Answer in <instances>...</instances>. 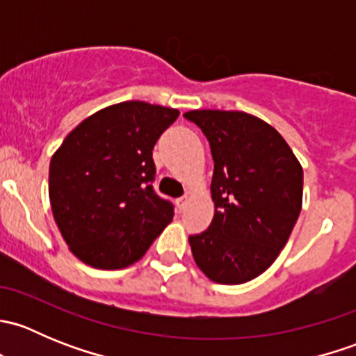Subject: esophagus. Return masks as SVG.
I'll return each instance as SVG.
<instances>
[{"label": "esophagus", "mask_w": 356, "mask_h": 356, "mask_svg": "<svg viewBox=\"0 0 356 356\" xmlns=\"http://www.w3.org/2000/svg\"><path fill=\"white\" fill-rule=\"evenodd\" d=\"M188 201H189V196H182V198L177 200V208H179V211H182L186 207H188Z\"/></svg>", "instance_id": "esophagus-1"}]
</instances>
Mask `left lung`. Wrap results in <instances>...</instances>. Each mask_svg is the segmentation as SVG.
Listing matches in <instances>:
<instances>
[{"mask_svg":"<svg viewBox=\"0 0 356 356\" xmlns=\"http://www.w3.org/2000/svg\"><path fill=\"white\" fill-rule=\"evenodd\" d=\"M213 156L210 227L189 236L200 270L218 284H243L279 257L303 201V168L272 125L246 111L191 110Z\"/></svg>","mask_w":356,"mask_h":356,"instance_id":"left-lung-1","label":"left lung"}]
</instances>
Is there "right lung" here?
Here are the masks:
<instances>
[{"instance_id": "right-lung-1", "label": "right lung", "mask_w": 356, "mask_h": 356, "mask_svg": "<svg viewBox=\"0 0 356 356\" xmlns=\"http://www.w3.org/2000/svg\"><path fill=\"white\" fill-rule=\"evenodd\" d=\"M179 110L124 102L96 111L63 139L49 163V203L72 253L117 270L141 260L172 222L153 189V146Z\"/></svg>"}]
</instances>
